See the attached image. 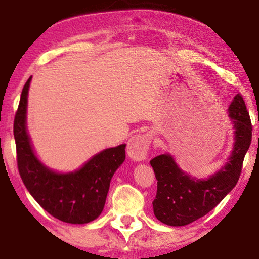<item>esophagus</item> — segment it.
Listing matches in <instances>:
<instances>
[{"instance_id": "1", "label": "esophagus", "mask_w": 259, "mask_h": 259, "mask_svg": "<svg viewBox=\"0 0 259 259\" xmlns=\"http://www.w3.org/2000/svg\"><path fill=\"white\" fill-rule=\"evenodd\" d=\"M152 137L150 134L135 135L128 140L126 153L131 160L144 161L146 159Z\"/></svg>"}]
</instances>
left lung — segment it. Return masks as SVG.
I'll use <instances>...</instances> for the list:
<instances>
[{
  "instance_id": "1",
  "label": "left lung",
  "mask_w": 259,
  "mask_h": 259,
  "mask_svg": "<svg viewBox=\"0 0 259 259\" xmlns=\"http://www.w3.org/2000/svg\"><path fill=\"white\" fill-rule=\"evenodd\" d=\"M229 112L235 128V144L230 161L213 176L205 181L191 178L166 154L151 160L157 181L153 211L160 222L170 226L190 224L211 211L236 185L251 144L252 125L241 94L235 96Z\"/></svg>"
}]
</instances>
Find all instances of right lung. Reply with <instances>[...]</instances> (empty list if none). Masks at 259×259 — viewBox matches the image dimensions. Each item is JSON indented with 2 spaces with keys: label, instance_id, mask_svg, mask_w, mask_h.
Wrapping results in <instances>:
<instances>
[{
  "label": "right lung",
  "instance_id": "add662e5",
  "mask_svg": "<svg viewBox=\"0 0 259 259\" xmlns=\"http://www.w3.org/2000/svg\"><path fill=\"white\" fill-rule=\"evenodd\" d=\"M30 76L21 91L14 121L17 165L26 188L51 216L71 224H85L102 213L116 169L125 159V145L107 148L75 172L59 175L34 155L26 131V106Z\"/></svg>",
  "mask_w": 259,
  "mask_h": 259
}]
</instances>
